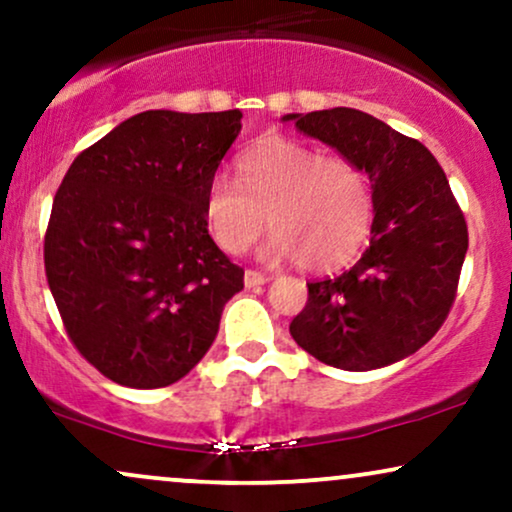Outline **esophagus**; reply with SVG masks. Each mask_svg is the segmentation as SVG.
Masks as SVG:
<instances>
[{"mask_svg":"<svg viewBox=\"0 0 512 512\" xmlns=\"http://www.w3.org/2000/svg\"><path fill=\"white\" fill-rule=\"evenodd\" d=\"M243 281H245V286H248V289H255V286L267 284L269 276H264L262 272H252V269H248V272H245V276H243Z\"/></svg>","mask_w":512,"mask_h":512,"instance_id":"obj_1","label":"esophagus"}]
</instances>
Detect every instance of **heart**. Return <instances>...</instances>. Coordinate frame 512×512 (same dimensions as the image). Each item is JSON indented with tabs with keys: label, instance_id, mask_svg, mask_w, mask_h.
<instances>
[{
	"label": "heart",
	"instance_id": "b5f03b06",
	"mask_svg": "<svg viewBox=\"0 0 512 512\" xmlns=\"http://www.w3.org/2000/svg\"><path fill=\"white\" fill-rule=\"evenodd\" d=\"M238 185L226 175L209 180L204 219L216 245L240 255L274 228L260 257L298 260L305 272H332L366 243L373 197L363 170L342 156H320L310 146L269 137L236 163Z\"/></svg>",
	"mask_w": 512,
	"mask_h": 512
}]
</instances>
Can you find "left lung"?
<instances>
[{
	"instance_id": "obj_1",
	"label": "left lung",
	"mask_w": 512,
	"mask_h": 512,
	"mask_svg": "<svg viewBox=\"0 0 512 512\" xmlns=\"http://www.w3.org/2000/svg\"><path fill=\"white\" fill-rule=\"evenodd\" d=\"M281 120L356 163L373 197L366 252L349 272L308 284L291 337L317 361L358 373L416 354L450 313L469 243L443 168L424 144L361 110Z\"/></svg>"
}]
</instances>
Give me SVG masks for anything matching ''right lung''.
I'll use <instances>...</instances> for the list:
<instances>
[{
    "mask_svg": "<svg viewBox=\"0 0 512 512\" xmlns=\"http://www.w3.org/2000/svg\"><path fill=\"white\" fill-rule=\"evenodd\" d=\"M240 110H146L74 158L52 202L45 274L81 356L117 385L185 378L243 269L207 231L204 192Z\"/></svg>",
    "mask_w": 512,
    "mask_h": 512,
    "instance_id": "1",
    "label": "right lung"
}]
</instances>
